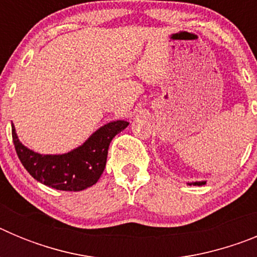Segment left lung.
Returning <instances> with one entry per match:
<instances>
[{
	"label": "left lung",
	"mask_w": 257,
	"mask_h": 257,
	"mask_svg": "<svg viewBox=\"0 0 257 257\" xmlns=\"http://www.w3.org/2000/svg\"><path fill=\"white\" fill-rule=\"evenodd\" d=\"M188 185H197V187H202V185H205L206 180H202V181H192V183H187Z\"/></svg>",
	"instance_id": "obj_1"
}]
</instances>
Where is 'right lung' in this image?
<instances>
[{"label":"right lung","mask_w":257,"mask_h":257,"mask_svg":"<svg viewBox=\"0 0 257 257\" xmlns=\"http://www.w3.org/2000/svg\"><path fill=\"white\" fill-rule=\"evenodd\" d=\"M127 126L124 119L108 122L68 153L41 154L20 142L11 123L15 151L27 171L47 187L65 192H79L97 183L105 169L109 144Z\"/></svg>","instance_id":"add662e5"}]
</instances>
